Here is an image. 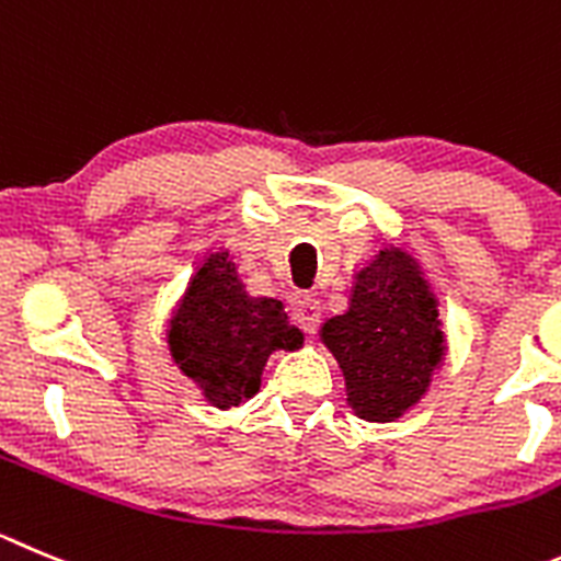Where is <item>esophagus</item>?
Listing matches in <instances>:
<instances>
[{"mask_svg":"<svg viewBox=\"0 0 561 561\" xmlns=\"http://www.w3.org/2000/svg\"><path fill=\"white\" fill-rule=\"evenodd\" d=\"M296 321H298V327L305 329L307 334L318 332V327H321V305H318V298H312V296L298 298Z\"/></svg>","mask_w":561,"mask_h":561,"instance_id":"1","label":"esophagus"}]
</instances>
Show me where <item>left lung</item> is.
Here are the masks:
<instances>
[{
	"label": "left lung",
	"instance_id": "1",
	"mask_svg": "<svg viewBox=\"0 0 561 561\" xmlns=\"http://www.w3.org/2000/svg\"><path fill=\"white\" fill-rule=\"evenodd\" d=\"M321 343L337 359L354 415L399 421L426 396L446 357L439 301L421 263L385 245L354 274L343 316L327 318Z\"/></svg>",
	"mask_w": 561,
	"mask_h": 561
}]
</instances>
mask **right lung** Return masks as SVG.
Listing matches in <instances>:
<instances>
[{
  "label": "right lung",
  "instance_id": "right-lung-1",
  "mask_svg": "<svg viewBox=\"0 0 561 561\" xmlns=\"http://www.w3.org/2000/svg\"><path fill=\"white\" fill-rule=\"evenodd\" d=\"M301 343L279 298L245 293L227 249L204 254L169 321L171 359L216 410L249 401L271 354Z\"/></svg>",
  "mask_w": 561,
  "mask_h": 561
}]
</instances>
